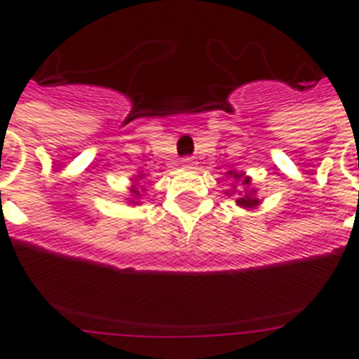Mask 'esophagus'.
Wrapping results in <instances>:
<instances>
[{
	"label": "esophagus",
	"mask_w": 359,
	"mask_h": 359,
	"mask_svg": "<svg viewBox=\"0 0 359 359\" xmlns=\"http://www.w3.org/2000/svg\"><path fill=\"white\" fill-rule=\"evenodd\" d=\"M182 165H184V168H194V165H196V160L191 156H184L182 158Z\"/></svg>",
	"instance_id": "1"
}]
</instances>
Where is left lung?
<instances>
[{
	"mask_svg": "<svg viewBox=\"0 0 359 359\" xmlns=\"http://www.w3.org/2000/svg\"><path fill=\"white\" fill-rule=\"evenodd\" d=\"M229 175H235L236 179H242V177H244V175H242V173H238V175H236V173H229ZM242 184H245V186L250 184V179H248V177H245V179H242ZM236 203H238V205H242V207H255V205L259 201H257L255 197H253V194H248V196L240 197V199Z\"/></svg>",
	"mask_w": 359,
	"mask_h": 359,
	"instance_id": "left-lung-1",
	"label": "left lung"
}]
</instances>
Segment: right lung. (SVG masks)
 Segmentation results:
<instances>
[{
	"label": "right lung",
	"mask_w": 359,
	"mask_h": 359,
	"mask_svg": "<svg viewBox=\"0 0 359 359\" xmlns=\"http://www.w3.org/2000/svg\"><path fill=\"white\" fill-rule=\"evenodd\" d=\"M132 191H134V194H135V196H140V194H137V190H135V188H134V190H132Z\"/></svg>",
	"instance_id": "obj_1"
}]
</instances>
